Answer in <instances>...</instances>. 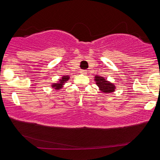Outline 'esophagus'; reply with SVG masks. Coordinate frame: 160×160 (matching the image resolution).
<instances>
[{
    "instance_id": "esophagus-1",
    "label": "esophagus",
    "mask_w": 160,
    "mask_h": 160,
    "mask_svg": "<svg viewBox=\"0 0 160 160\" xmlns=\"http://www.w3.org/2000/svg\"><path fill=\"white\" fill-rule=\"evenodd\" d=\"M87 70H80V73L81 74H83V75H85V74H87Z\"/></svg>"
}]
</instances>
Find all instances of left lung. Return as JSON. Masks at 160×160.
<instances>
[{"mask_svg": "<svg viewBox=\"0 0 160 160\" xmlns=\"http://www.w3.org/2000/svg\"><path fill=\"white\" fill-rule=\"evenodd\" d=\"M94 81H95L96 85L98 86L99 90L102 93H111L113 92L116 90V86L113 83L111 82L110 81H108L105 79L104 77L95 75L94 76Z\"/></svg>", "mask_w": 160, "mask_h": 160, "instance_id": "left-lung-1", "label": "left lung"}]
</instances>
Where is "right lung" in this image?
I'll return each mask as SVG.
<instances>
[{
  "instance_id": "right-lung-1",
  "label": "right lung",
  "mask_w": 160,
  "mask_h": 160,
  "mask_svg": "<svg viewBox=\"0 0 160 160\" xmlns=\"http://www.w3.org/2000/svg\"><path fill=\"white\" fill-rule=\"evenodd\" d=\"M70 78L69 75H63L62 76L60 79L58 80L56 82H53L51 84V87L53 89H55L56 90H59L63 88V85H65V83L67 82V81H68Z\"/></svg>"
}]
</instances>
